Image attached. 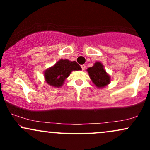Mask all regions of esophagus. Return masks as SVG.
Returning <instances> with one entry per match:
<instances>
[{
	"label": "esophagus",
	"instance_id": "esophagus-1",
	"mask_svg": "<svg viewBox=\"0 0 150 150\" xmlns=\"http://www.w3.org/2000/svg\"><path fill=\"white\" fill-rule=\"evenodd\" d=\"M81 68H82V70H85V68H86V65H81Z\"/></svg>",
	"mask_w": 150,
	"mask_h": 150
}]
</instances>
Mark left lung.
Segmentation results:
<instances>
[{
  "instance_id": "obj_1",
  "label": "left lung",
  "mask_w": 150,
  "mask_h": 150,
  "mask_svg": "<svg viewBox=\"0 0 150 150\" xmlns=\"http://www.w3.org/2000/svg\"><path fill=\"white\" fill-rule=\"evenodd\" d=\"M89 75L93 83L97 87L101 88L110 82V77L104 69V66L99 62L94 63V66L87 69Z\"/></svg>"
}]
</instances>
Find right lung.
Instances as JSON below:
<instances>
[{
	"instance_id": "1",
	"label": "right lung",
	"mask_w": 150,
	"mask_h": 150,
	"mask_svg": "<svg viewBox=\"0 0 150 150\" xmlns=\"http://www.w3.org/2000/svg\"><path fill=\"white\" fill-rule=\"evenodd\" d=\"M82 68L75 61L68 60H60L49 69L46 70L44 76L46 82L53 87H61L63 82L70 75L73 70H80Z\"/></svg>"
}]
</instances>
